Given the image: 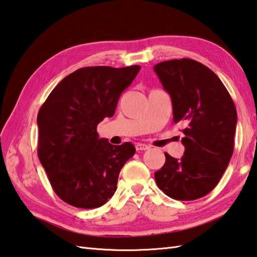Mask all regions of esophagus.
<instances>
[{"label":"esophagus","instance_id":"obj_1","mask_svg":"<svg viewBox=\"0 0 257 257\" xmlns=\"http://www.w3.org/2000/svg\"><path fill=\"white\" fill-rule=\"evenodd\" d=\"M136 149H137L138 151L149 150V149H150V146L146 145V144H137V145H136Z\"/></svg>","mask_w":257,"mask_h":257}]
</instances>
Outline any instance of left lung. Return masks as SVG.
<instances>
[{
    "mask_svg": "<svg viewBox=\"0 0 257 257\" xmlns=\"http://www.w3.org/2000/svg\"><path fill=\"white\" fill-rule=\"evenodd\" d=\"M154 69L171 97L173 122L184 125L185 148L181 159L165 154L157 185L172 199H200L216 187L233 155L235 105L220 78L193 59H171Z\"/></svg>",
    "mask_w": 257,
    "mask_h": 257,
    "instance_id": "8db88e82",
    "label": "left lung"
}]
</instances>
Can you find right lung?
Instances as JSON below:
<instances>
[{"mask_svg": "<svg viewBox=\"0 0 257 257\" xmlns=\"http://www.w3.org/2000/svg\"><path fill=\"white\" fill-rule=\"evenodd\" d=\"M139 65L83 67L52 90L37 114V155L55 193L80 209L103 205L117 189L120 170L136 148L98 138L97 125L112 117Z\"/></svg>", "mask_w": 257, "mask_h": 257, "instance_id": "1", "label": "right lung"}]
</instances>
